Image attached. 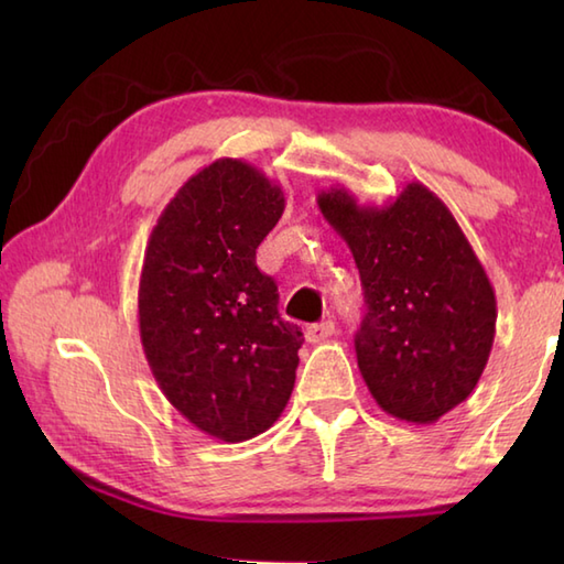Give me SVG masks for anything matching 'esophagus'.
<instances>
[{
  "label": "esophagus",
  "instance_id": "1",
  "mask_svg": "<svg viewBox=\"0 0 564 564\" xmlns=\"http://www.w3.org/2000/svg\"><path fill=\"white\" fill-rule=\"evenodd\" d=\"M334 334V322L332 319H325V322H317V325H310L305 329V339L310 344H317V341H325L329 339Z\"/></svg>",
  "mask_w": 564,
  "mask_h": 564
}]
</instances>
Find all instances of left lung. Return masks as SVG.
Instances as JSON below:
<instances>
[{
    "mask_svg": "<svg viewBox=\"0 0 564 564\" xmlns=\"http://www.w3.org/2000/svg\"><path fill=\"white\" fill-rule=\"evenodd\" d=\"M317 206L361 273L356 358L370 394L400 422H438L470 398L495 344L497 297L473 245L419 182L386 206L332 186Z\"/></svg>",
    "mask_w": 564,
    "mask_h": 564,
    "instance_id": "8db88e82",
    "label": "left lung"
}]
</instances>
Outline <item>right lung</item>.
<instances>
[{
  "mask_svg": "<svg viewBox=\"0 0 564 564\" xmlns=\"http://www.w3.org/2000/svg\"><path fill=\"white\" fill-rule=\"evenodd\" d=\"M285 208L283 188L223 158L176 191L152 227L138 289L142 351L164 398L225 443L263 434L295 386L303 332L279 315L257 247Z\"/></svg>",
  "mask_w": 564,
  "mask_h": 564,
  "instance_id": "right-lung-1",
  "label": "right lung"
}]
</instances>
